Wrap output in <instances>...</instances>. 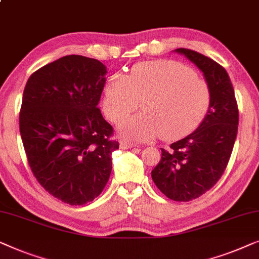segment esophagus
Instances as JSON below:
<instances>
[{
    "label": "esophagus",
    "instance_id": "1",
    "mask_svg": "<svg viewBox=\"0 0 259 259\" xmlns=\"http://www.w3.org/2000/svg\"><path fill=\"white\" fill-rule=\"evenodd\" d=\"M119 147H121L122 149H131V148L136 147V144L133 143L131 141L123 140V141H121V144H119Z\"/></svg>",
    "mask_w": 259,
    "mask_h": 259
}]
</instances>
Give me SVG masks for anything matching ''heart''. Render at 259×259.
<instances>
[{
    "label": "heart",
    "mask_w": 259,
    "mask_h": 259,
    "mask_svg": "<svg viewBox=\"0 0 259 259\" xmlns=\"http://www.w3.org/2000/svg\"><path fill=\"white\" fill-rule=\"evenodd\" d=\"M143 112L119 125L125 137L147 141L161 135L164 141L181 140L198 128L209 111L207 83L194 70L174 61L136 64L124 77L115 75L103 92V111L119 123L136 110Z\"/></svg>",
    "instance_id": "heart-1"
}]
</instances>
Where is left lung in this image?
<instances>
[{"label": "left lung", "mask_w": 259, "mask_h": 259, "mask_svg": "<svg viewBox=\"0 0 259 259\" xmlns=\"http://www.w3.org/2000/svg\"><path fill=\"white\" fill-rule=\"evenodd\" d=\"M201 69L209 85V111L197 130L161 149L162 157L151 171L156 187L167 198L189 202L201 197L220 181L230 159L238 131V105L225 69L195 50L178 48Z\"/></svg>", "instance_id": "left-lung-1"}]
</instances>
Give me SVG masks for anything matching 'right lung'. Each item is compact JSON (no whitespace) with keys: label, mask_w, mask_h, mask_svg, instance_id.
I'll return each instance as SVG.
<instances>
[{"label":"right lung","mask_w":259,"mask_h":259,"mask_svg":"<svg viewBox=\"0 0 259 259\" xmlns=\"http://www.w3.org/2000/svg\"><path fill=\"white\" fill-rule=\"evenodd\" d=\"M107 69L68 55L39 68L25 84L20 133L39 184L62 202L83 205L103 191L119 144L100 108Z\"/></svg>","instance_id":"right-lung-1"}]
</instances>
